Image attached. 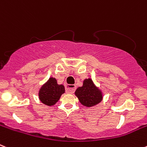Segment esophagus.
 I'll use <instances>...</instances> for the list:
<instances>
[{"label": "esophagus", "instance_id": "1", "mask_svg": "<svg viewBox=\"0 0 147 147\" xmlns=\"http://www.w3.org/2000/svg\"><path fill=\"white\" fill-rule=\"evenodd\" d=\"M76 85H67L65 88L66 92L68 93H74L75 90H76Z\"/></svg>", "mask_w": 147, "mask_h": 147}]
</instances>
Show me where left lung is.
Returning <instances> with one entry per match:
<instances>
[{"label": "left lung", "instance_id": "8db88e82", "mask_svg": "<svg viewBox=\"0 0 147 147\" xmlns=\"http://www.w3.org/2000/svg\"><path fill=\"white\" fill-rule=\"evenodd\" d=\"M75 96L80 103L86 107H92L98 105L103 99V92L95 85L91 78L85 79L82 87L75 91Z\"/></svg>", "mask_w": 147, "mask_h": 147}]
</instances>
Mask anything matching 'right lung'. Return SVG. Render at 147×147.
I'll use <instances>...</instances> for the list:
<instances>
[{"label": "right lung", "mask_w": 147, "mask_h": 147, "mask_svg": "<svg viewBox=\"0 0 147 147\" xmlns=\"http://www.w3.org/2000/svg\"><path fill=\"white\" fill-rule=\"evenodd\" d=\"M65 91L64 85L62 84L59 85L56 78L50 77L46 82L40 87L38 91V98L44 105L52 106L59 101Z\"/></svg>", "instance_id": "add662e5"}]
</instances>
